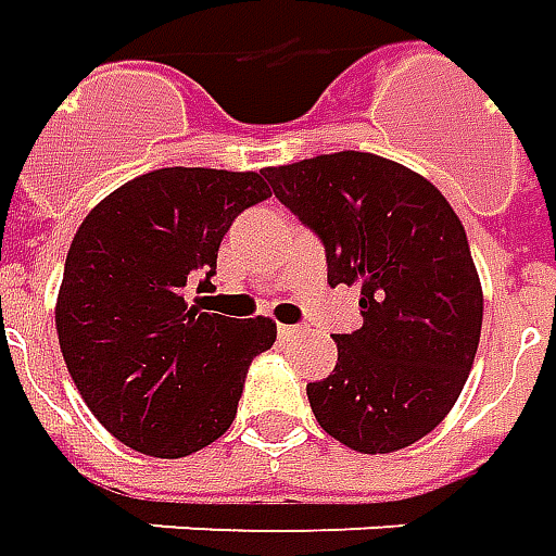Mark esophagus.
<instances>
[{
	"instance_id": "1",
	"label": "esophagus",
	"mask_w": 556,
	"mask_h": 556,
	"mask_svg": "<svg viewBox=\"0 0 556 556\" xmlns=\"http://www.w3.org/2000/svg\"><path fill=\"white\" fill-rule=\"evenodd\" d=\"M277 331H279V338H286V341H289V338H298V334H301V328H298V326H279Z\"/></svg>"
}]
</instances>
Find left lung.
<instances>
[{"label":"left lung","mask_w":556,"mask_h":556,"mask_svg":"<svg viewBox=\"0 0 556 556\" xmlns=\"http://www.w3.org/2000/svg\"><path fill=\"white\" fill-rule=\"evenodd\" d=\"M326 243L328 282L358 286L362 328L307 387L319 426L350 451L395 453L429 435L466 387L484 292L466 228L429 179L368 151L264 169Z\"/></svg>","instance_id":"8db88e82"}]
</instances>
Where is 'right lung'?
Listing matches in <instances>:
<instances>
[{
  "instance_id": "right-lung-1",
  "label": "right lung",
  "mask_w": 556,
  "mask_h": 556,
  "mask_svg": "<svg viewBox=\"0 0 556 556\" xmlns=\"http://www.w3.org/2000/svg\"><path fill=\"white\" fill-rule=\"evenodd\" d=\"M264 198V169H151L75 230L56 338L85 405L121 444L182 459L230 429L249 362L274 346L277 323L200 313L185 286L213 277L230 222Z\"/></svg>"
}]
</instances>
